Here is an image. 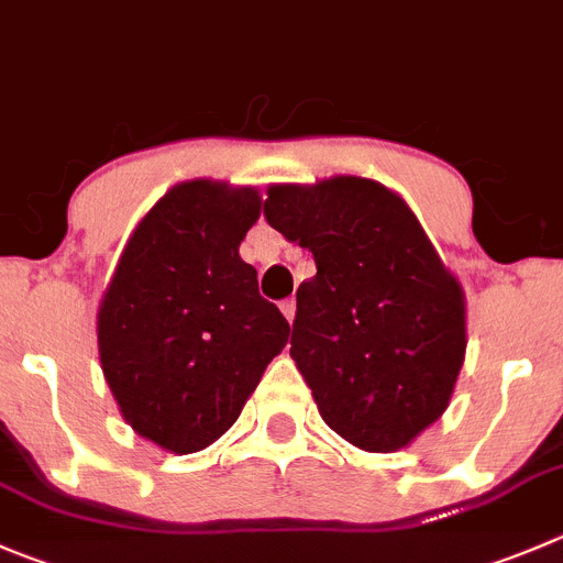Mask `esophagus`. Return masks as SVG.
<instances>
[{
  "instance_id": "obj_1",
  "label": "esophagus",
  "mask_w": 563,
  "mask_h": 563,
  "mask_svg": "<svg viewBox=\"0 0 563 563\" xmlns=\"http://www.w3.org/2000/svg\"><path fill=\"white\" fill-rule=\"evenodd\" d=\"M282 312H285V318L292 323V318H296V298H285V301H282Z\"/></svg>"
}]
</instances>
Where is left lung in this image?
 Returning a JSON list of instances; mask_svg holds the SVG:
<instances>
[{
  "label": "left lung",
  "mask_w": 563,
  "mask_h": 563,
  "mask_svg": "<svg viewBox=\"0 0 563 563\" xmlns=\"http://www.w3.org/2000/svg\"><path fill=\"white\" fill-rule=\"evenodd\" d=\"M265 221L314 256L290 353L320 417L371 453L406 448L448 409L464 362V298L409 207L334 176L267 190Z\"/></svg>",
  "instance_id": "left-lung-1"
}]
</instances>
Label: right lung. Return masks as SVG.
I'll list each match as a JSON object with an SVG mask.
<instances>
[{
	"label": "right lung",
	"instance_id": "add662e5",
	"mask_svg": "<svg viewBox=\"0 0 563 563\" xmlns=\"http://www.w3.org/2000/svg\"><path fill=\"white\" fill-rule=\"evenodd\" d=\"M260 218L256 190L176 185L126 243L99 309V356L141 437L196 453L234 426L290 336L240 260Z\"/></svg>",
	"mask_w": 563,
	"mask_h": 563
}]
</instances>
